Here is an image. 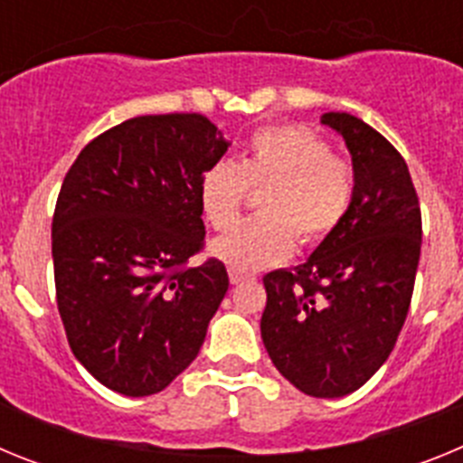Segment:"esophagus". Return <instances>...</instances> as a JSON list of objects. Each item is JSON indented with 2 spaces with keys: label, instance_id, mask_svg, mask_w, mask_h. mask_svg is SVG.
I'll return each instance as SVG.
<instances>
[{
  "label": "esophagus",
  "instance_id": "34e87169",
  "mask_svg": "<svg viewBox=\"0 0 463 463\" xmlns=\"http://www.w3.org/2000/svg\"><path fill=\"white\" fill-rule=\"evenodd\" d=\"M252 273L248 271H239V269H229V280H232V285H241V282L250 280Z\"/></svg>",
  "mask_w": 463,
  "mask_h": 463
}]
</instances>
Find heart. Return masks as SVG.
<instances>
[{"mask_svg":"<svg viewBox=\"0 0 463 463\" xmlns=\"http://www.w3.org/2000/svg\"><path fill=\"white\" fill-rule=\"evenodd\" d=\"M250 187L264 215L243 220L211 243V255L239 271L285 261L301 243H320L353 202V171L329 143L304 127H269L250 138L241 162L220 159L199 183V206L213 229L239 220Z\"/></svg>","mask_w":463,"mask_h":463,"instance_id":"b5f03b06","label":"heart"}]
</instances>
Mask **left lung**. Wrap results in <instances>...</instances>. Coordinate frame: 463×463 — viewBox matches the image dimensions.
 I'll return each instance as SVG.
<instances>
[{
	"mask_svg": "<svg viewBox=\"0 0 463 463\" xmlns=\"http://www.w3.org/2000/svg\"><path fill=\"white\" fill-rule=\"evenodd\" d=\"M353 157V202L313 255L264 276L261 341L273 366L308 396L359 390L387 362L406 322L422 248L411 171L383 134L325 113Z\"/></svg>",
	"mask_w": 463,
	"mask_h": 463,
	"instance_id": "8db88e82",
	"label": "left lung"
}]
</instances>
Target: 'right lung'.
<instances>
[{
  "label": "right lung",
  "mask_w": 463,
  "mask_h": 463,
  "mask_svg": "<svg viewBox=\"0 0 463 463\" xmlns=\"http://www.w3.org/2000/svg\"><path fill=\"white\" fill-rule=\"evenodd\" d=\"M232 143L199 113L138 116L90 141L52 215L57 308L104 387L150 396L196 359L229 288L222 261L181 269L206 236L199 183Z\"/></svg>",
  "instance_id": "1"
}]
</instances>
